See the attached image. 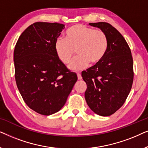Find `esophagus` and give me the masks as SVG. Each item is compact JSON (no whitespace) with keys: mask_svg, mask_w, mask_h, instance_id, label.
Segmentation results:
<instances>
[{"mask_svg":"<svg viewBox=\"0 0 148 148\" xmlns=\"http://www.w3.org/2000/svg\"><path fill=\"white\" fill-rule=\"evenodd\" d=\"M77 77H78V79H79V80L82 79V75H81V74L79 73H77Z\"/></svg>","mask_w":148,"mask_h":148,"instance_id":"obj_1","label":"esophagus"}]
</instances>
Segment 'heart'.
Returning a JSON list of instances; mask_svg holds the SVG:
<instances>
[{
	"mask_svg": "<svg viewBox=\"0 0 148 148\" xmlns=\"http://www.w3.org/2000/svg\"><path fill=\"white\" fill-rule=\"evenodd\" d=\"M108 48L106 34L101 29L76 24L66 30L65 39L58 38L54 49L58 59L67 64L73 57L75 50L78 56L69 65L72 71H80L102 61Z\"/></svg>",
	"mask_w": 148,
	"mask_h": 148,
	"instance_id": "1",
	"label": "heart"
}]
</instances>
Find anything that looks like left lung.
Returning <instances> with one entry per match:
<instances>
[{
    "label": "left lung",
    "instance_id": "1",
    "mask_svg": "<svg viewBox=\"0 0 148 148\" xmlns=\"http://www.w3.org/2000/svg\"><path fill=\"white\" fill-rule=\"evenodd\" d=\"M105 32L108 40L102 61L82 73L87 84L85 98L96 114L108 116L124 104L133 82V62L130 48L118 30L106 22L90 23Z\"/></svg>",
    "mask_w": 148,
    "mask_h": 148
}]
</instances>
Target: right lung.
Segmentation results:
<instances>
[{
    "mask_svg": "<svg viewBox=\"0 0 148 148\" xmlns=\"http://www.w3.org/2000/svg\"><path fill=\"white\" fill-rule=\"evenodd\" d=\"M63 29L61 23L36 22L21 34L14 50L18 90L30 108L46 116L62 108L77 81L54 49Z\"/></svg>",
    "mask_w": 148,
    "mask_h": 148,
    "instance_id": "1",
    "label": "right lung"
}]
</instances>
